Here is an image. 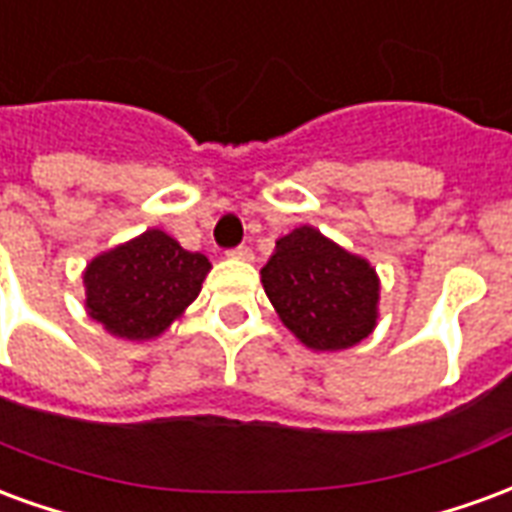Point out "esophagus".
Returning <instances> with one entry per match:
<instances>
[{
    "mask_svg": "<svg viewBox=\"0 0 512 512\" xmlns=\"http://www.w3.org/2000/svg\"><path fill=\"white\" fill-rule=\"evenodd\" d=\"M227 255L235 257V260H252V257H255V255H252V249H249V246H246V244L235 246V249H230Z\"/></svg>",
    "mask_w": 512,
    "mask_h": 512,
    "instance_id": "34e87169",
    "label": "esophagus"
}]
</instances>
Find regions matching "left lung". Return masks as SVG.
Wrapping results in <instances>:
<instances>
[{
	"mask_svg": "<svg viewBox=\"0 0 512 512\" xmlns=\"http://www.w3.org/2000/svg\"><path fill=\"white\" fill-rule=\"evenodd\" d=\"M260 277L282 323L315 351L351 348L376 326V271L315 227L282 235Z\"/></svg>",
	"mask_w": 512,
	"mask_h": 512,
	"instance_id": "8db88e82",
	"label": "left lung"
}]
</instances>
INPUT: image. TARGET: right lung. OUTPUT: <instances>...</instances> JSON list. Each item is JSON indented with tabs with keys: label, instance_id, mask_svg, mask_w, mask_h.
I'll return each mask as SVG.
<instances>
[{
	"label": "right lung",
	"instance_id": "add662e5",
	"mask_svg": "<svg viewBox=\"0 0 512 512\" xmlns=\"http://www.w3.org/2000/svg\"><path fill=\"white\" fill-rule=\"evenodd\" d=\"M208 271V257L147 230L87 266V310L115 337L150 340L197 299Z\"/></svg>",
	"mask_w": 512,
	"mask_h": 512
}]
</instances>
